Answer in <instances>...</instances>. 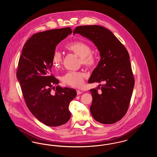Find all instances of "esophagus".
Listing matches in <instances>:
<instances>
[{"label":"esophagus","mask_w":157,"mask_h":157,"mask_svg":"<svg viewBox=\"0 0 157 157\" xmlns=\"http://www.w3.org/2000/svg\"><path fill=\"white\" fill-rule=\"evenodd\" d=\"M76 92H77V94H78V95H80V94H82V91H81V90H77Z\"/></svg>","instance_id":"obj_1"}]
</instances>
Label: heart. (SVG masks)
<instances>
[{"label": "heart", "instance_id": "obj_1", "mask_svg": "<svg viewBox=\"0 0 157 157\" xmlns=\"http://www.w3.org/2000/svg\"><path fill=\"white\" fill-rule=\"evenodd\" d=\"M66 49L75 53L79 57L82 65L87 67H92L95 62V57L90 53L91 49L88 45L82 42H74L66 46ZM53 65L56 68H59L62 63L61 53L56 51L52 58ZM85 74L80 72H69L62 77V81L74 87L81 86L83 83Z\"/></svg>", "mask_w": 157, "mask_h": 157}]
</instances>
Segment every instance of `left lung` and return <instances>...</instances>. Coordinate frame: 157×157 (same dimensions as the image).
<instances>
[{"label":"left lung","mask_w":157,"mask_h":157,"mask_svg":"<svg viewBox=\"0 0 157 157\" xmlns=\"http://www.w3.org/2000/svg\"><path fill=\"white\" fill-rule=\"evenodd\" d=\"M75 33L92 41L101 56L88 82L103 84L90 90V111L98 122L114 124L127 113L134 86L129 53L112 32L103 26H79L74 30Z\"/></svg>","instance_id":"obj_1"}]
</instances>
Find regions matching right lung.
Instances as JSON below:
<instances>
[{"instance_id":"obj_1","label":"right lung","mask_w":157,"mask_h":157,"mask_svg":"<svg viewBox=\"0 0 157 157\" xmlns=\"http://www.w3.org/2000/svg\"><path fill=\"white\" fill-rule=\"evenodd\" d=\"M72 32L65 28L34 34L24 45L19 60L16 76L26 105L37 120L49 127L67 122L71 116L69 105L76 96L74 89L60 87L59 80L51 74L56 46ZM53 88L55 94L51 92Z\"/></svg>"}]
</instances>
